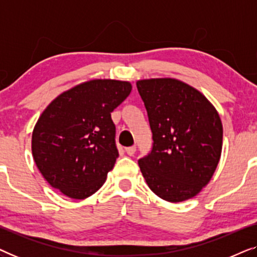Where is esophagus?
I'll return each mask as SVG.
<instances>
[{
    "label": "esophagus",
    "instance_id": "1",
    "mask_svg": "<svg viewBox=\"0 0 257 257\" xmlns=\"http://www.w3.org/2000/svg\"><path fill=\"white\" fill-rule=\"evenodd\" d=\"M136 150L137 147L136 146H130V147H126L125 149V152L128 154V156H133V154L136 153Z\"/></svg>",
    "mask_w": 257,
    "mask_h": 257
}]
</instances>
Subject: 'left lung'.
I'll use <instances>...</instances> for the list:
<instances>
[{"label":"left lung","mask_w":257,"mask_h":257,"mask_svg":"<svg viewBox=\"0 0 257 257\" xmlns=\"http://www.w3.org/2000/svg\"><path fill=\"white\" fill-rule=\"evenodd\" d=\"M137 89L153 138L151 152L138 160L147 185L166 201L193 198L219 164L223 135L219 113L201 92L180 80H138Z\"/></svg>","instance_id":"left-lung-1"}]
</instances>
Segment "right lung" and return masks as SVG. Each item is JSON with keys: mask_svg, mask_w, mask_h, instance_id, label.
<instances>
[{"mask_svg": "<svg viewBox=\"0 0 257 257\" xmlns=\"http://www.w3.org/2000/svg\"><path fill=\"white\" fill-rule=\"evenodd\" d=\"M131 90L128 82L93 79L48 105L35 125L31 150L52 187L80 200L104 185L119 156L111 112Z\"/></svg>", "mask_w": 257, "mask_h": 257, "instance_id": "obj_1", "label": "right lung"}]
</instances>
